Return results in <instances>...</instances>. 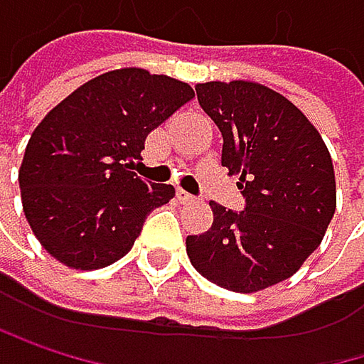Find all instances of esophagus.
<instances>
[{"mask_svg":"<svg viewBox=\"0 0 364 364\" xmlns=\"http://www.w3.org/2000/svg\"><path fill=\"white\" fill-rule=\"evenodd\" d=\"M176 198H178V203H183V205L194 200V196H192V194H188L186 190H176Z\"/></svg>","mask_w":364,"mask_h":364,"instance_id":"34e87169","label":"esophagus"}]
</instances>
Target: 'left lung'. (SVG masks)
I'll use <instances>...</instances> for the list:
<instances>
[{"instance_id":"left-lung-1","label":"left lung","mask_w":364,"mask_h":364,"mask_svg":"<svg viewBox=\"0 0 364 364\" xmlns=\"http://www.w3.org/2000/svg\"><path fill=\"white\" fill-rule=\"evenodd\" d=\"M222 132V166L246 209L209 203L213 224L188 235V257L218 287L257 294L294 276L321 244L336 209L332 157L313 122L280 92L246 80L196 86Z\"/></svg>"}]
</instances>
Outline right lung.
I'll return each instance as SVG.
<instances>
[{
  "label": "right lung",
  "instance_id": "right-lung-1",
  "mask_svg": "<svg viewBox=\"0 0 364 364\" xmlns=\"http://www.w3.org/2000/svg\"><path fill=\"white\" fill-rule=\"evenodd\" d=\"M194 99L190 84L116 68L60 101L34 129L18 168L23 213L41 246L73 269H99L132 250L146 215L174 196L144 183L134 161L146 136Z\"/></svg>",
  "mask_w": 364,
  "mask_h": 364
}]
</instances>
